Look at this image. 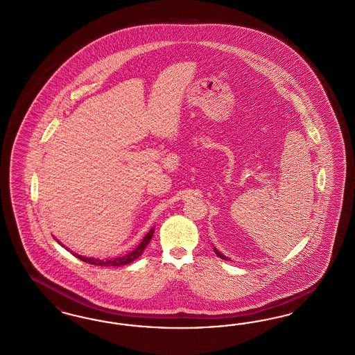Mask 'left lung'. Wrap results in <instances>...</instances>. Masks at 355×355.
I'll use <instances>...</instances> for the list:
<instances>
[{"label": "left lung", "mask_w": 355, "mask_h": 355, "mask_svg": "<svg viewBox=\"0 0 355 355\" xmlns=\"http://www.w3.org/2000/svg\"><path fill=\"white\" fill-rule=\"evenodd\" d=\"M214 252H215V255L219 256V257H220V259H223V260H230L227 256H225L223 254H220V252H219V251H218L215 247H214Z\"/></svg>", "instance_id": "8db88e82"}]
</instances>
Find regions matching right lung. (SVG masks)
<instances>
[{
	"instance_id": "1",
	"label": "right lung",
	"mask_w": 355,
	"mask_h": 355,
	"mask_svg": "<svg viewBox=\"0 0 355 355\" xmlns=\"http://www.w3.org/2000/svg\"><path fill=\"white\" fill-rule=\"evenodd\" d=\"M155 234V228H150V231L144 236V239L140 241V244L133 250L130 251L129 254L124 256H119V257H114V259H95V257H87V256L78 255V254H73V256H76L78 259H80L82 261H85L88 264H94V266H101V267H120V266H125L129 264L132 261H135L137 257H140L144 252V250L146 248V245L149 244V241L152 239ZM59 244H62L59 241ZM62 247H64L62 244Z\"/></svg>"
}]
</instances>
